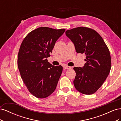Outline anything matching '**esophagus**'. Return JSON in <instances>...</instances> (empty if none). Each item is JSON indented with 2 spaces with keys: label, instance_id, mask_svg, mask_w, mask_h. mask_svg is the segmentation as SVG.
I'll use <instances>...</instances> for the list:
<instances>
[{
  "label": "esophagus",
  "instance_id": "esophagus-1",
  "mask_svg": "<svg viewBox=\"0 0 121 121\" xmlns=\"http://www.w3.org/2000/svg\"><path fill=\"white\" fill-rule=\"evenodd\" d=\"M64 68L65 69H71V67L68 66V65H65V66H64Z\"/></svg>",
  "mask_w": 121,
  "mask_h": 121
}]
</instances>
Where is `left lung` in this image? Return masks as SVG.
Here are the masks:
<instances>
[{
    "label": "left lung",
    "mask_w": 121,
    "mask_h": 121,
    "mask_svg": "<svg viewBox=\"0 0 121 121\" xmlns=\"http://www.w3.org/2000/svg\"><path fill=\"white\" fill-rule=\"evenodd\" d=\"M65 35L74 43L76 52L86 56L84 66L74 68L75 88L84 94H93L101 86L111 70L108 47L100 35L89 28L72 29L66 31Z\"/></svg>",
    "instance_id": "obj_1"
}]
</instances>
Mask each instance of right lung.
Listing matches in <instances>:
<instances>
[{"label":"right lung","instance_id":"right-lung-1","mask_svg":"<svg viewBox=\"0 0 121 121\" xmlns=\"http://www.w3.org/2000/svg\"><path fill=\"white\" fill-rule=\"evenodd\" d=\"M65 30L39 27L29 33L21 44L18 68L29 92L36 97L46 98L56 89L63 67L52 65L46 58Z\"/></svg>","mask_w":121,"mask_h":121}]
</instances>
